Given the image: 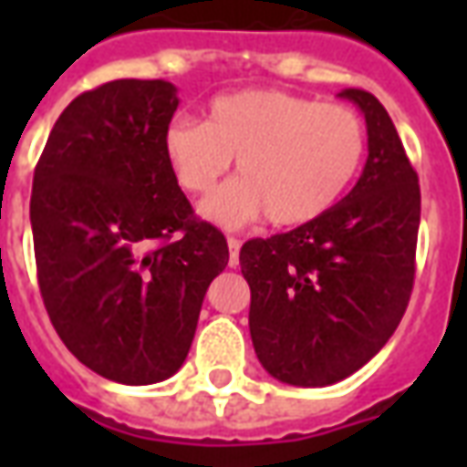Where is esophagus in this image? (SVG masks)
<instances>
[{
    "label": "esophagus",
    "mask_w": 467,
    "mask_h": 467,
    "mask_svg": "<svg viewBox=\"0 0 467 467\" xmlns=\"http://www.w3.org/2000/svg\"><path fill=\"white\" fill-rule=\"evenodd\" d=\"M227 247H230V265H237V254H240V247H243V243L237 240V237H227Z\"/></svg>",
    "instance_id": "obj_1"
}]
</instances>
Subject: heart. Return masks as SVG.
<instances>
[{
  "label": "heart",
  "mask_w": 467,
  "mask_h": 467,
  "mask_svg": "<svg viewBox=\"0 0 467 467\" xmlns=\"http://www.w3.org/2000/svg\"><path fill=\"white\" fill-rule=\"evenodd\" d=\"M164 160L190 194H204L233 157L237 177L202 202V214L240 227L313 223L350 187L368 150L362 117L337 102H315L285 89H243L214 97L204 122L174 117L162 137Z\"/></svg>",
  "instance_id": "heart-1"
}]
</instances>
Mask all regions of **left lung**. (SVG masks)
Returning <instances> with one entry per match:
<instances>
[{
	"label": "left lung",
	"instance_id": "8db88e82",
	"mask_svg": "<svg viewBox=\"0 0 467 467\" xmlns=\"http://www.w3.org/2000/svg\"><path fill=\"white\" fill-rule=\"evenodd\" d=\"M340 97L360 107L368 124L360 180L313 223L240 250L254 352L273 378L300 388L345 380L378 355L415 283L418 172L370 92Z\"/></svg>",
	"mask_w": 467,
	"mask_h": 467
}]
</instances>
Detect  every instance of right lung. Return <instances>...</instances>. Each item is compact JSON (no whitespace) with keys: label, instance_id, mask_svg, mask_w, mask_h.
<instances>
[{"label":"right lung","instance_id":"obj_1","mask_svg":"<svg viewBox=\"0 0 467 467\" xmlns=\"http://www.w3.org/2000/svg\"><path fill=\"white\" fill-rule=\"evenodd\" d=\"M180 105L164 79H115L72 99L32 182L39 293L67 350L124 385L167 380L204 293L230 260L164 160Z\"/></svg>","mask_w":467,"mask_h":467}]
</instances>
